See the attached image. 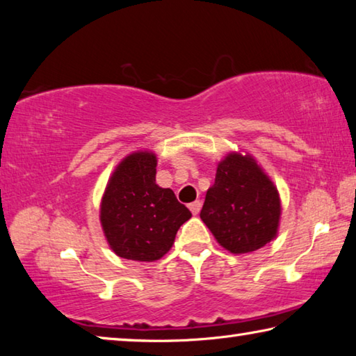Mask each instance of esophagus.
Wrapping results in <instances>:
<instances>
[{
  "instance_id": "esophagus-1",
  "label": "esophagus",
  "mask_w": 356,
  "mask_h": 356,
  "mask_svg": "<svg viewBox=\"0 0 356 356\" xmlns=\"http://www.w3.org/2000/svg\"><path fill=\"white\" fill-rule=\"evenodd\" d=\"M188 207H190V210H191V213H193V215H197V213H200V210H201V201H195V202H191Z\"/></svg>"
}]
</instances>
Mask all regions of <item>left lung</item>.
<instances>
[{"mask_svg": "<svg viewBox=\"0 0 356 356\" xmlns=\"http://www.w3.org/2000/svg\"><path fill=\"white\" fill-rule=\"evenodd\" d=\"M281 201L276 186L251 155L227 154L216 168L201 220L222 248L243 254L276 237Z\"/></svg>", "mask_w": 356, "mask_h": 356, "instance_id": "left-lung-1", "label": "left lung"}]
</instances>
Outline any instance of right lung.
<instances>
[{"instance_id": "obj_1", "label": "right lung", "mask_w": 356, "mask_h": 356, "mask_svg": "<svg viewBox=\"0 0 356 356\" xmlns=\"http://www.w3.org/2000/svg\"><path fill=\"white\" fill-rule=\"evenodd\" d=\"M156 156L149 150L120 161L102 197L100 222L119 257L152 262L171 250L179 227L191 212L171 188L155 184Z\"/></svg>"}]
</instances>
